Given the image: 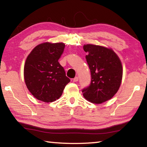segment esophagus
I'll return each instance as SVG.
<instances>
[{
  "mask_svg": "<svg viewBox=\"0 0 147 147\" xmlns=\"http://www.w3.org/2000/svg\"><path fill=\"white\" fill-rule=\"evenodd\" d=\"M78 78L77 76H76L75 78H73V82H78Z\"/></svg>",
  "mask_w": 147,
  "mask_h": 147,
  "instance_id": "esophagus-1",
  "label": "esophagus"
}]
</instances>
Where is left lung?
Returning <instances> with one entry per match:
<instances>
[{
	"label": "left lung",
	"instance_id": "8db88e82",
	"mask_svg": "<svg viewBox=\"0 0 147 147\" xmlns=\"http://www.w3.org/2000/svg\"><path fill=\"white\" fill-rule=\"evenodd\" d=\"M86 61L89 67L91 82L82 90L86 100L101 104L115 95L123 78V66L119 56L111 49L94 45H84Z\"/></svg>",
	"mask_w": 147,
	"mask_h": 147
}]
</instances>
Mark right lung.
Returning a JSON list of instances; mask_svg holds the SVG:
<instances>
[{
    "label": "right lung",
    "mask_w": 147,
    "mask_h": 147,
    "mask_svg": "<svg viewBox=\"0 0 147 147\" xmlns=\"http://www.w3.org/2000/svg\"><path fill=\"white\" fill-rule=\"evenodd\" d=\"M65 44L46 42L37 45L27 56L24 78L29 91L38 100L51 102L61 96L70 79L58 59Z\"/></svg>",
    "instance_id": "add662e5"
}]
</instances>
